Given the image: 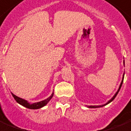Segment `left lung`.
I'll return each mask as SVG.
<instances>
[{"mask_svg": "<svg viewBox=\"0 0 131 131\" xmlns=\"http://www.w3.org/2000/svg\"><path fill=\"white\" fill-rule=\"evenodd\" d=\"M123 81H124V76H123V79H122V81L121 84H120V85H119V87L118 91H117L116 93H115V94L114 96L111 99V100H110L106 104H104V105H102V106H89V108H98V107H102V106H103L106 105V104H108L110 103V102H112L113 100H114L115 97H116V95H117V93H118L119 91V90H120V89H121L122 85V83H123Z\"/></svg>", "mask_w": 131, "mask_h": 131, "instance_id": "left-lung-1", "label": "left lung"}]
</instances>
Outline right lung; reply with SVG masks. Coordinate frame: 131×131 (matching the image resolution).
<instances>
[{"mask_svg": "<svg viewBox=\"0 0 131 131\" xmlns=\"http://www.w3.org/2000/svg\"><path fill=\"white\" fill-rule=\"evenodd\" d=\"M13 95V97H14V99L16 100V101L19 103L20 104H21L22 106H23L25 107L26 108H30V109H38V108H40L43 107L44 106H45L49 102L51 99L53 97V93H52V95H51L50 97H49L47 99H46L43 101H41V102H36V103H34V104H29L28 102L27 101H26L23 99L20 98V97H18V96L16 95H15L14 94H13L12 93Z\"/></svg>", "mask_w": 131, "mask_h": 131, "instance_id": "right-lung-1", "label": "right lung"}]
</instances>
